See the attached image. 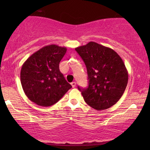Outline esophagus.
Listing matches in <instances>:
<instances>
[{"label":"esophagus","instance_id":"obj_1","mask_svg":"<svg viewBox=\"0 0 150 150\" xmlns=\"http://www.w3.org/2000/svg\"><path fill=\"white\" fill-rule=\"evenodd\" d=\"M71 86H72V87H75L76 83V82H72V83H71Z\"/></svg>","mask_w":150,"mask_h":150}]
</instances>
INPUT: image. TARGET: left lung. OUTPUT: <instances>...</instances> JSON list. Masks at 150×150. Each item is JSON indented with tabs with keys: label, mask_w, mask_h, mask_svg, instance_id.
Wrapping results in <instances>:
<instances>
[{
	"label": "left lung",
	"mask_w": 150,
	"mask_h": 150,
	"mask_svg": "<svg viewBox=\"0 0 150 150\" xmlns=\"http://www.w3.org/2000/svg\"><path fill=\"white\" fill-rule=\"evenodd\" d=\"M87 67L89 85L78 87L88 105L97 110L111 107L126 89L128 73L124 61L115 51L90 42L75 48Z\"/></svg>",
	"instance_id": "8db88e82"
}]
</instances>
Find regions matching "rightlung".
<instances>
[{"label":"right lung","instance_id":"1","mask_svg":"<svg viewBox=\"0 0 150 150\" xmlns=\"http://www.w3.org/2000/svg\"><path fill=\"white\" fill-rule=\"evenodd\" d=\"M67 48L51 44L33 53L22 65L20 81L26 96L41 106L57 103L71 85L59 70Z\"/></svg>","mask_w":150,"mask_h":150}]
</instances>
